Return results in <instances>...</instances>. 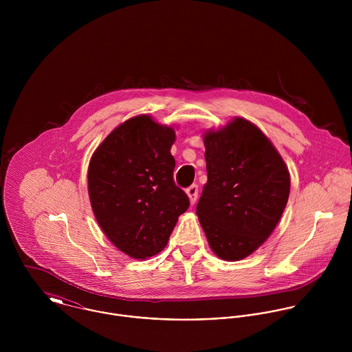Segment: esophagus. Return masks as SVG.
Returning <instances> with one entry per match:
<instances>
[{"label":"esophagus","mask_w":352,"mask_h":352,"mask_svg":"<svg viewBox=\"0 0 352 352\" xmlns=\"http://www.w3.org/2000/svg\"><path fill=\"white\" fill-rule=\"evenodd\" d=\"M198 191H199V188H198V186L197 184H192V186H190L188 188H187V195H188V198H190V201H191V204H194L197 199H198Z\"/></svg>","instance_id":"esophagus-1"}]
</instances>
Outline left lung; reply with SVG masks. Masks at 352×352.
Returning <instances> with one entry per match:
<instances>
[{
    "label": "left lung",
    "mask_w": 352,
    "mask_h": 352,
    "mask_svg": "<svg viewBox=\"0 0 352 352\" xmlns=\"http://www.w3.org/2000/svg\"><path fill=\"white\" fill-rule=\"evenodd\" d=\"M203 142L207 183L197 214L212 252L237 261L278 225L289 201L290 173L270 140L245 119L206 133Z\"/></svg>",
    "instance_id": "1"
}]
</instances>
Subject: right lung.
<instances>
[{
    "label": "right lung",
    "instance_id": "1",
    "mask_svg": "<svg viewBox=\"0 0 352 352\" xmlns=\"http://www.w3.org/2000/svg\"><path fill=\"white\" fill-rule=\"evenodd\" d=\"M175 130L140 115L116 127L94 153L88 190L108 240L134 258L162 251L188 207L175 184Z\"/></svg>",
    "mask_w": 352,
    "mask_h": 352
}]
</instances>
